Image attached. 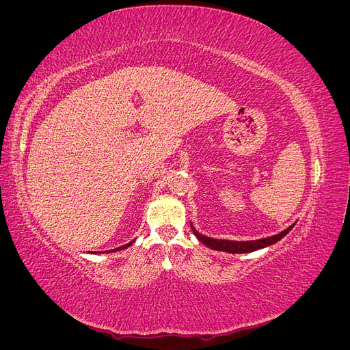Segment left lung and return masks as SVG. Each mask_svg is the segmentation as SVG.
Masks as SVG:
<instances>
[{
    "label": "left lung",
    "mask_w": 350,
    "mask_h": 350,
    "mask_svg": "<svg viewBox=\"0 0 350 350\" xmlns=\"http://www.w3.org/2000/svg\"><path fill=\"white\" fill-rule=\"evenodd\" d=\"M295 225V224H293ZM289 226L288 229H284L283 232L278 235H273L269 238H262V239H257V241H226V239H215V238H208L198 234L196 230V228L191 225L193 229V234L198 238V241H201L204 243L206 247L211 248V250H216V251H225V252H232V254H243V252H251V251H256L264 247H269L271 243H276L278 241H280L284 235H288L291 229L293 228Z\"/></svg>",
    "instance_id": "obj_1"
}]
</instances>
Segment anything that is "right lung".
<instances>
[{
	"mask_svg": "<svg viewBox=\"0 0 350 350\" xmlns=\"http://www.w3.org/2000/svg\"><path fill=\"white\" fill-rule=\"evenodd\" d=\"M134 241H131V242H129V243H125V245H122V247H120V248H115V250H111V251H102V252H113V251H120V250H125V248H129L131 243H133Z\"/></svg>",
	"mask_w": 350,
	"mask_h": 350,
	"instance_id": "obj_1",
	"label": "right lung"
}]
</instances>
